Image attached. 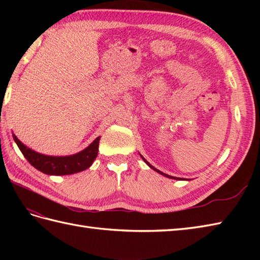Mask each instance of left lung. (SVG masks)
Listing matches in <instances>:
<instances>
[{
    "label": "left lung",
    "mask_w": 260,
    "mask_h": 260,
    "mask_svg": "<svg viewBox=\"0 0 260 260\" xmlns=\"http://www.w3.org/2000/svg\"><path fill=\"white\" fill-rule=\"evenodd\" d=\"M141 156H142V155H141ZM142 158H143V159H144V162H145V163H146V164L148 165V167H150L151 169H153L154 171H156V172H157V173H159V174H162V175H164V176H168V178H170V179H174V180H182L181 178H174V176H171V175H168V174H165V173L161 172V171H158L157 169H155V168H154V167H152V165H151L150 163H148V162L146 161V159H145L144 157H143V156H142Z\"/></svg>",
    "instance_id": "left-lung-1"
}]
</instances>
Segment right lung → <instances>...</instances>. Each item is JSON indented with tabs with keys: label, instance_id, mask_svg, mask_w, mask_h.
I'll return each mask as SVG.
<instances>
[{
	"label": "right lung",
	"instance_id": "right-lung-1",
	"mask_svg": "<svg viewBox=\"0 0 260 260\" xmlns=\"http://www.w3.org/2000/svg\"><path fill=\"white\" fill-rule=\"evenodd\" d=\"M13 139L27 162L40 172L48 175H68L81 172L90 167L97 157L101 136H98L84 151L69 156L43 155L26 147L14 134Z\"/></svg>",
	"mask_w": 260,
	"mask_h": 260
}]
</instances>
